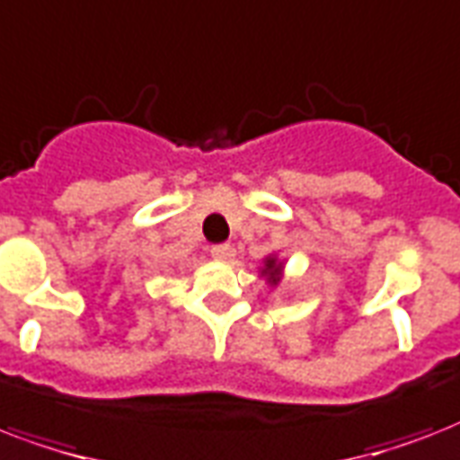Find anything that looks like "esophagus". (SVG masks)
<instances>
[{
    "instance_id": "obj_1",
    "label": "esophagus",
    "mask_w": 460,
    "mask_h": 460,
    "mask_svg": "<svg viewBox=\"0 0 460 460\" xmlns=\"http://www.w3.org/2000/svg\"><path fill=\"white\" fill-rule=\"evenodd\" d=\"M211 256L213 259H216V261H230V259H233L234 256V252H233V247H230V244H216V247L211 249Z\"/></svg>"
}]
</instances>
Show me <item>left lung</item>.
<instances>
[{
    "instance_id": "left-lung-1",
    "label": "left lung",
    "mask_w": 460,
    "mask_h": 460,
    "mask_svg": "<svg viewBox=\"0 0 460 460\" xmlns=\"http://www.w3.org/2000/svg\"><path fill=\"white\" fill-rule=\"evenodd\" d=\"M283 270H286V261L279 254H269L259 266V276L269 283V288H279L283 283Z\"/></svg>"
}]
</instances>
